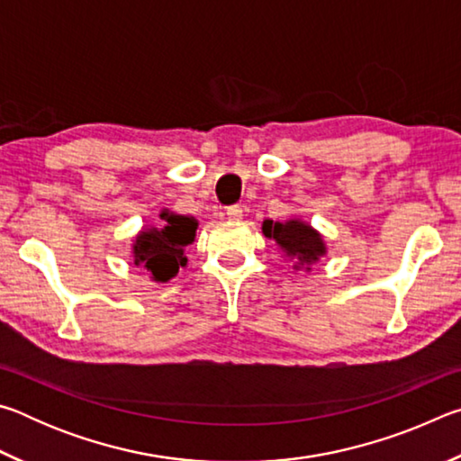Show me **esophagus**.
Wrapping results in <instances>:
<instances>
[{
  "label": "esophagus",
  "mask_w": 461,
  "mask_h": 461,
  "mask_svg": "<svg viewBox=\"0 0 461 461\" xmlns=\"http://www.w3.org/2000/svg\"><path fill=\"white\" fill-rule=\"evenodd\" d=\"M228 220H231V221H240L241 217H244V209H241L240 205H231V207H228Z\"/></svg>",
  "instance_id": "esophagus-1"
}]
</instances>
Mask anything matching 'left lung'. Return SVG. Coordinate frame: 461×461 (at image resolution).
Returning a JSON list of instances; mask_svg holds the SVG:
<instances>
[{"mask_svg":"<svg viewBox=\"0 0 461 461\" xmlns=\"http://www.w3.org/2000/svg\"><path fill=\"white\" fill-rule=\"evenodd\" d=\"M262 233L276 241L288 258L296 262V268L305 267L311 270V264H315L327 252L321 233L301 220H288L285 223L264 220Z\"/></svg>","mask_w":461,"mask_h":461,"instance_id":"obj_1","label":"left lung"}]
</instances>
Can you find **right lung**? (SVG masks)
<instances>
[{
    "instance_id": "right-lung-1",
    "label": "right lung",
    "mask_w": 461,
    "mask_h": 461,
    "mask_svg": "<svg viewBox=\"0 0 461 461\" xmlns=\"http://www.w3.org/2000/svg\"><path fill=\"white\" fill-rule=\"evenodd\" d=\"M160 220V228H148L136 236L134 264L142 267L152 280L167 283L186 264L185 246L194 240L197 221L170 212H162Z\"/></svg>"
}]
</instances>
